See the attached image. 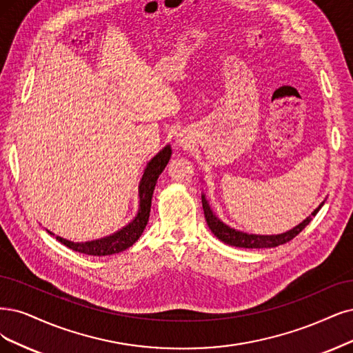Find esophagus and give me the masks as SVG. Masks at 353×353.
<instances>
[{
	"instance_id": "1",
	"label": "esophagus",
	"mask_w": 353,
	"mask_h": 353,
	"mask_svg": "<svg viewBox=\"0 0 353 353\" xmlns=\"http://www.w3.org/2000/svg\"><path fill=\"white\" fill-rule=\"evenodd\" d=\"M177 143H179V147H186L188 145V139H185V138H177Z\"/></svg>"
}]
</instances>
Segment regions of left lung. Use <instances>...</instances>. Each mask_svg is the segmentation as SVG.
<instances>
[{
  "label": "left lung",
  "mask_w": 353,
  "mask_h": 353,
  "mask_svg": "<svg viewBox=\"0 0 353 353\" xmlns=\"http://www.w3.org/2000/svg\"><path fill=\"white\" fill-rule=\"evenodd\" d=\"M324 202L325 199L311 212V215H308L303 221V223H299L298 225H295L288 231L281 232V234H252V232H244V231L236 230L223 223V221H221L212 211V208L210 202H208L205 193H202V206H203L205 219L214 236L228 245L241 247V249H272V247H276L291 241L311 223L312 216H316V214L321 210Z\"/></svg>",
  "instance_id": "left-lung-1"
}]
</instances>
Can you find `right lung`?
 Segmentation results:
<instances>
[{"mask_svg":"<svg viewBox=\"0 0 353 353\" xmlns=\"http://www.w3.org/2000/svg\"><path fill=\"white\" fill-rule=\"evenodd\" d=\"M170 157H172V147L165 145L163 150H160L159 154H155L152 159L147 163L145 170H143V174L139 180V186H138V196H139V206H138V212L134 216V219L128 223L125 227L121 230H117L116 232L110 234V236H106L99 240H91V241H81V243H75L67 239H62L59 236H55L54 232L46 230L50 236H55L59 243L63 245H67L68 249L88 254V256H110L114 253H121L126 249H129L138 239L141 237V234L145 230L148 224V218H150V211H151V199H152V193L157 185V180H159V176L163 173V170L168 164Z\"/></svg>","mask_w":353,"mask_h":353,"instance_id":"obj_1","label":"right lung"}]
</instances>
